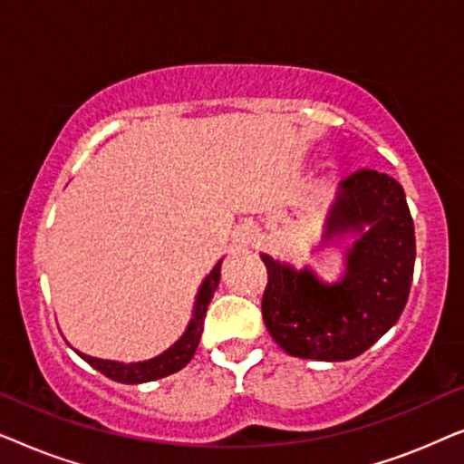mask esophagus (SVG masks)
Segmentation results:
<instances>
[{"label":"esophagus","mask_w":464,"mask_h":464,"mask_svg":"<svg viewBox=\"0 0 464 464\" xmlns=\"http://www.w3.org/2000/svg\"><path fill=\"white\" fill-rule=\"evenodd\" d=\"M253 240H256V230H253V227H240V230L237 232V243L240 246L251 245Z\"/></svg>","instance_id":"esophagus-1"}]
</instances>
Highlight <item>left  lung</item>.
Segmentation results:
<instances>
[{"label":"left lung","mask_w":464,"mask_h":464,"mask_svg":"<svg viewBox=\"0 0 464 464\" xmlns=\"http://www.w3.org/2000/svg\"><path fill=\"white\" fill-rule=\"evenodd\" d=\"M346 234H353L354 243L344 256V275L335 283L262 253L268 270L264 323L291 357L354 359L403 313L414 276L416 237L401 183L372 169L340 181L323 243Z\"/></svg>","instance_id":"obj_1"}]
</instances>
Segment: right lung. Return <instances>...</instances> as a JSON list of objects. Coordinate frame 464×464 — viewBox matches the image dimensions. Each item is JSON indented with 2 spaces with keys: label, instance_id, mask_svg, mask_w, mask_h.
I'll use <instances>...</instances> for the list:
<instances>
[{
  "label": "right lung",
  "instance_id": "right-lung-1",
  "mask_svg": "<svg viewBox=\"0 0 464 464\" xmlns=\"http://www.w3.org/2000/svg\"><path fill=\"white\" fill-rule=\"evenodd\" d=\"M219 276H221V259L215 264V268L208 272V276L200 285L188 329L183 332L181 338L177 340L173 346L167 348L162 354H158V357L148 359V361H137V363H120V361L97 359V357H91V354H84L78 351L75 353H78L88 365H92L94 370L103 373V376L122 384H141V382H150V380H158L179 372L181 367H186L189 363V359L194 357L196 348H198V342L202 335V323H205L208 302H211L215 289H218L219 285Z\"/></svg>",
  "mask_w": 464,
  "mask_h": 464
}]
</instances>
